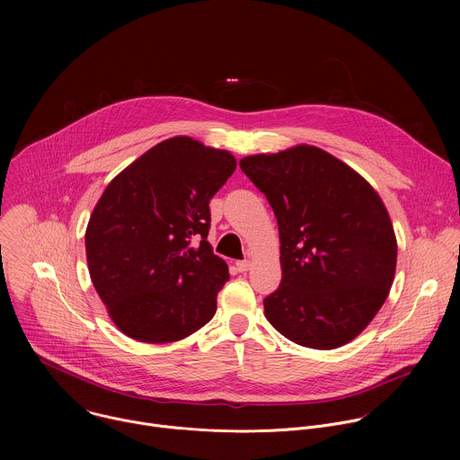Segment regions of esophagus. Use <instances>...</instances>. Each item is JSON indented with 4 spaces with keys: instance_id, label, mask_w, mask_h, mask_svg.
Returning <instances> with one entry per match:
<instances>
[{
    "instance_id": "34e87169",
    "label": "esophagus",
    "mask_w": 460,
    "mask_h": 460,
    "mask_svg": "<svg viewBox=\"0 0 460 460\" xmlns=\"http://www.w3.org/2000/svg\"><path fill=\"white\" fill-rule=\"evenodd\" d=\"M249 268H251V261H249V260H240V261H236V270H238L240 273H245Z\"/></svg>"
}]
</instances>
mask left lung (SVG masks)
<instances>
[{
	"mask_svg": "<svg viewBox=\"0 0 460 460\" xmlns=\"http://www.w3.org/2000/svg\"><path fill=\"white\" fill-rule=\"evenodd\" d=\"M266 194L280 233V288L266 318L291 342L335 349L366 330L387 298L397 238L376 190L318 147L240 160Z\"/></svg>",
	"mask_w": 460,
	"mask_h": 460,
	"instance_id": "left-lung-1",
	"label": "left lung"
}]
</instances>
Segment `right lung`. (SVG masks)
Segmentation results:
<instances>
[{
  "instance_id": "obj_1",
  "label": "right lung",
  "mask_w": 460,
  "mask_h": 460,
  "mask_svg": "<svg viewBox=\"0 0 460 460\" xmlns=\"http://www.w3.org/2000/svg\"><path fill=\"white\" fill-rule=\"evenodd\" d=\"M234 169L231 153L174 137L103 190L85 231L87 264L127 337L176 342L215 316L229 270L208 242L209 202Z\"/></svg>"
}]
</instances>
